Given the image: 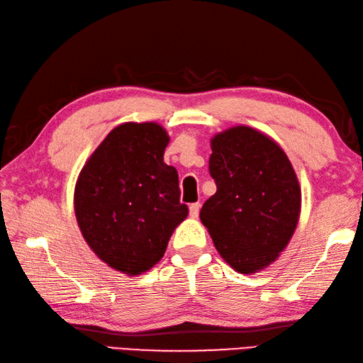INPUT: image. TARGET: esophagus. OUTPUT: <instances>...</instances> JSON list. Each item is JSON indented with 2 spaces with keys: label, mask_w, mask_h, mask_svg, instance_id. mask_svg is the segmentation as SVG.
Here are the masks:
<instances>
[{
  "label": "esophagus",
  "mask_w": 363,
  "mask_h": 363,
  "mask_svg": "<svg viewBox=\"0 0 363 363\" xmlns=\"http://www.w3.org/2000/svg\"><path fill=\"white\" fill-rule=\"evenodd\" d=\"M199 210H201V203L199 202H194L189 205V216L191 218H197L199 216Z\"/></svg>",
  "instance_id": "1"
}]
</instances>
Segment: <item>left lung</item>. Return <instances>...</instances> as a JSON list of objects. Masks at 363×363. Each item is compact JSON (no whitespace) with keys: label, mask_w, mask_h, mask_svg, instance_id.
Wrapping results in <instances>:
<instances>
[{"label":"left lung","mask_w":363,"mask_h":363,"mask_svg":"<svg viewBox=\"0 0 363 363\" xmlns=\"http://www.w3.org/2000/svg\"><path fill=\"white\" fill-rule=\"evenodd\" d=\"M208 170L216 193L205 201L201 221L224 261L255 273L289 243L300 213V186L288 156L248 126L211 139Z\"/></svg>","instance_id":"left-lung-1"}]
</instances>
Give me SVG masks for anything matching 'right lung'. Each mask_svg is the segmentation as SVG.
<instances>
[{
  "label": "right lung",
  "instance_id": "1",
  "mask_svg": "<svg viewBox=\"0 0 363 363\" xmlns=\"http://www.w3.org/2000/svg\"><path fill=\"white\" fill-rule=\"evenodd\" d=\"M169 135L156 123H125L82 169L74 205L82 235L112 269L138 275L160 261L188 215L177 169L164 162Z\"/></svg>",
  "mask_w": 363,
  "mask_h": 363
}]
</instances>
